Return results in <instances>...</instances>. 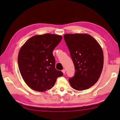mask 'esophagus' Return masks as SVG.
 <instances>
[{
	"mask_svg": "<svg viewBox=\"0 0 120 120\" xmlns=\"http://www.w3.org/2000/svg\"><path fill=\"white\" fill-rule=\"evenodd\" d=\"M62 72H63L64 74L65 72H66V70H65L64 69V70H62Z\"/></svg>",
	"mask_w": 120,
	"mask_h": 120,
	"instance_id": "obj_1",
	"label": "esophagus"
}]
</instances>
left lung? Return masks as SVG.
I'll return each mask as SVG.
<instances>
[{
	"label": "left lung",
	"instance_id": "obj_1",
	"mask_svg": "<svg viewBox=\"0 0 120 120\" xmlns=\"http://www.w3.org/2000/svg\"><path fill=\"white\" fill-rule=\"evenodd\" d=\"M64 38L75 71L69 82L75 90L89 89L97 82L103 70L102 49L95 38L86 34H65Z\"/></svg>",
	"mask_w": 120,
	"mask_h": 120
}]
</instances>
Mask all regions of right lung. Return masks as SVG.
<instances>
[{
    "label": "right lung",
    "mask_w": 120,
    "mask_h": 120,
    "mask_svg": "<svg viewBox=\"0 0 120 120\" xmlns=\"http://www.w3.org/2000/svg\"><path fill=\"white\" fill-rule=\"evenodd\" d=\"M62 36L45 34L33 36L21 46L18 64L22 78L30 88L43 92L51 89L63 73L56 70L52 52Z\"/></svg>",
    "instance_id": "obj_1"
}]
</instances>
